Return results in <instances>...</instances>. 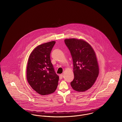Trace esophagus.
Listing matches in <instances>:
<instances>
[{
    "label": "esophagus",
    "mask_w": 122,
    "mask_h": 122,
    "mask_svg": "<svg viewBox=\"0 0 122 122\" xmlns=\"http://www.w3.org/2000/svg\"><path fill=\"white\" fill-rule=\"evenodd\" d=\"M63 78V74H61L59 75V79H62Z\"/></svg>",
    "instance_id": "1"
}]
</instances>
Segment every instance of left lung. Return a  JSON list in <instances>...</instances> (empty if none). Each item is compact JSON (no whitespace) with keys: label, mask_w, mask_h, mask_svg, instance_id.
<instances>
[{"label":"left lung","mask_w":122,"mask_h":122,"mask_svg":"<svg viewBox=\"0 0 122 122\" xmlns=\"http://www.w3.org/2000/svg\"><path fill=\"white\" fill-rule=\"evenodd\" d=\"M64 42L70 50L73 62L74 79L70 83L78 92H85L92 87L99 72L96 54L87 42L76 38L66 39Z\"/></svg>","instance_id":"obj_1"}]
</instances>
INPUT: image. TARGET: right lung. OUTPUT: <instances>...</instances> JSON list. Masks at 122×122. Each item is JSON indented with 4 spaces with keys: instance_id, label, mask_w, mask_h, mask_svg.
<instances>
[{
    "instance_id": "obj_1",
    "label": "right lung",
    "mask_w": 122,
    "mask_h": 122,
    "mask_svg": "<svg viewBox=\"0 0 122 122\" xmlns=\"http://www.w3.org/2000/svg\"><path fill=\"white\" fill-rule=\"evenodd\" d=\"M56 41H52L37 46L29 56L26 79L31 87L41 95L53 93L58 85V76L50 60V53Z\"/></svg>"
}]
</instances>
